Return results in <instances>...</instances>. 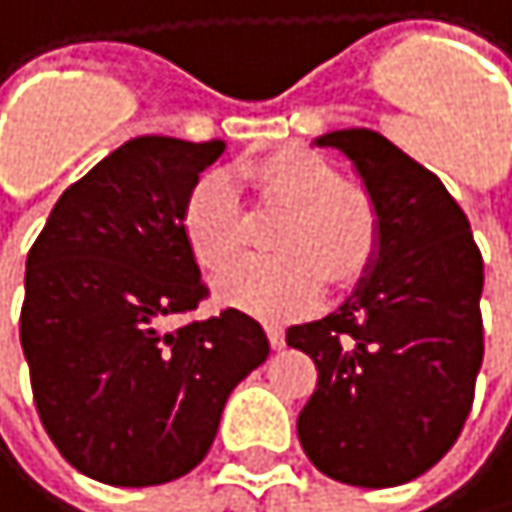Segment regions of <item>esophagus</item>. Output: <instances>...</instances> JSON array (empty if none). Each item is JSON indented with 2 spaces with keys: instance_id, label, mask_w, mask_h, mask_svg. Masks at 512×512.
<instances>
[{
  "instance_id": "esophagus-1",
  "label": "esophagus",
  "mask_w": 512,
  "mask_h": 512,
  "mask_svg": "<svg viewBox=\"0 0 512 512\" xmlns=\"http://www.w3.org/2000/svg\"><path fill=\"white\" fill-rule=\"evenodd\" d=\"M267 336H270V345L279 351V348H285V330L279 327V324H267Z\"/></svg>"
}]
</instances>
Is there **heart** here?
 Returning a JSON list of instances; mask_svg holds the SVG:
<instances>
[{
  "instance_id": "obj_1",
  "label": "heart",
  "mask_w": 512,
  "mask_h": 512,
  "mask_svg": "<svg viewBox=\"0 0 512 512\" xmlns=\"http://www.w3.org/2000/svg\"><path fill=\"white\" fill-rule=\"evenodd\" d=\"M236 179L264 203L282 206L273 230L276 258L248 261L221 279L227 303L258 315H294L309 309L324 276L345 288L366 276L378 254V212L372 197L339 179V170L306 146H279L233 167ZM179 230L191 258L206 273H224L248 239V221L227 176H200L179 212Z\"/></svg>"
}]
</instances>
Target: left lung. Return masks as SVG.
Masks as SVG:
<instances>
[{
  "label": "left lung",
  "mask_w": 512,
  "mask_h": 512,
  "mask_svg": "<svg viewBox=\"0 0 512 512\" xmlns=\"http://www.w3.org/2000/svg\"><path fill=\"white\" fill-rule=\"evenodd\" d=\"M345 152L378 212V254L327 318L288 330L318 366L297 435L327 477L384 489L426 474L459 438L483 363V258L444 182L369 128Z\"/></svg>",
  "instance_id": "obj_1"
}]
</instances>
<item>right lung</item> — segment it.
<instances>
[{
	"mask_svg": "<svg viewBox=\"0 0 512 512\" xmlns=\"http://www.w3.org/2000/svg\"><path fill=\"white\" fill-rule=\"evenodd\" d=\"M224 140L134 137L56 200L26 258L20 345L59 453L110 486H158L209 453L233 387L270 357L264 327L194 312L209 288L179 212Z\"/></svg>",
	"mask_w": 512,
	"mask_h": 512,
	"instance_id": "obj_1",
	"label": "right lung"
}]
</instances>
